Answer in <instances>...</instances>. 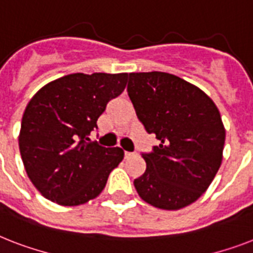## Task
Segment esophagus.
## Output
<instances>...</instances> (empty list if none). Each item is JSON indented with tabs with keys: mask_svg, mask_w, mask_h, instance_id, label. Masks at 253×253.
<instances>
[{
	"mask_svg": "<svg viewBox=\"0 0 253 253\" xmlns=\"http://www.w3.org/2000/svg\"><path fill=\"white\" fill-rule=\"evenodd\" d=\"M135 155V152H125V159H130Z\"/></svg>",
	"mask_w": 253,
	"mask_h": 253,
	"instance_id": "1",
	"label": "esophagus"
}]
</instances>
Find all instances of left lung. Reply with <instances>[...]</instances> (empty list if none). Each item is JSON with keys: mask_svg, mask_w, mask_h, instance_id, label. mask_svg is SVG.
Masks as SVG:
<instances>
[{"mask_svg": "<svg viewBox=\"0 0 253 253\" xmlns=\"http://www.w3.org/2000/svg\"><path fill=\"white\" fill-rule=\"evenodd\" d=\"M127 93L147 132L160 140L142 154L147 168L134 180L136 192L164 210L193 204L222 163L226 130L218 107L200 87L166 72L130 73Z\"/></svg>", "mask_w": 253, "mask_h": 253, "instance_id": "1", "label": "left lung"}]
</instances>
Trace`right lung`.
<instances>
[{
	"mask_svg": "<svg viewBox=\"0 0 253 253\" xmlns=\"http://www.w3.org/2000/svg\"><path fill=\"white\" fill-rule=\"evenodd\" d=\"M127 73H73L44 85L22 117L19 151L26 173L47 200L77 206L102 192L123 160L119 147L90 142L109 101L126 87Z\"/></svg>",
	"mask_w": 253,
	"mask_h": 253,
	"instance_id": "obj_1",
	"label": "right lung"
}]
</instances>
